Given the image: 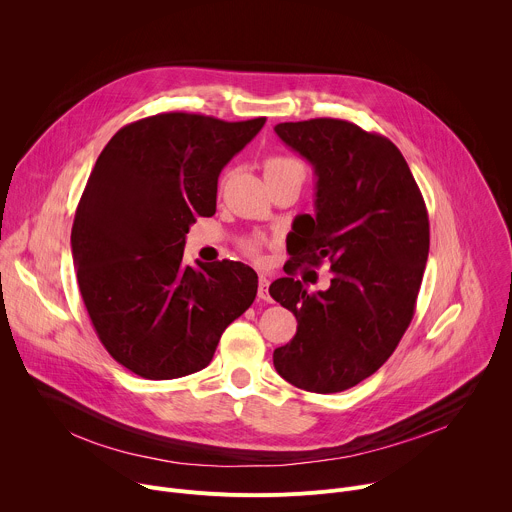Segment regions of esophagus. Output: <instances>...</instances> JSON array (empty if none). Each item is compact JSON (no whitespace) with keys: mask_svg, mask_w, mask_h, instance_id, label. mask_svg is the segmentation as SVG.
<instances>
[{"mask_svg":"<svg viewBox=\"0 0 512 512\" xmlns=\"http://www.w3.org/2000/svg\"><path fill=\"white\" fill-rule=\"evenodd\" d=\"M257 296L261 298V300H271L269 298V277L267 275H259V287H257Z\"/></svg>","mask_w":512,"mask_h":512,"instance_id":"34e87169","label":"esophagus"}]
</instances>
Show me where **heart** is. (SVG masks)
I'll list each match as a JSON object with an SVG mask.
<instances>
[{
	"label": "heart",
	"instance_id": "heart-1",
	"mask_svg": "<svg viewBox=\"0 0 512 512\" xmlns=\"http://www.w3.org/2000/svg\"><path fill=\"white\" fill-rule=\"evenodd\" d=\"M287 170H302L304 172V166L300 160L296 158H287V156H271L267 158L265 162V178H271V176H277V174H283ZM261 247H263V241L261 239H245L243 241V249L257 257L261 253Z\"/></svg>",
	"mask_w": 512,
	"mask_h": 512
}]
</instances>
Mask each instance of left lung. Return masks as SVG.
<instances>
[{"mask_svg": "<svg viewBox=\"0 0 512 512\" xmlns=\"http://www.w3.org/2000/svg\"><path fill=\"white\" fill-rule=\"evenodd\" d=\"M275 133L316 174V216L291 233L294 265L330 263V287L316 294L281 277L269 294L298 320L275 348V371L294 387L340 393L377 373L415 314L429 253V218L419 186L379 133L342 119L279 123Z\"/></svg>", "mask_w": 512, "mask_h": 512, "instance_id": "1", "label": "left lung"}]
</instances>
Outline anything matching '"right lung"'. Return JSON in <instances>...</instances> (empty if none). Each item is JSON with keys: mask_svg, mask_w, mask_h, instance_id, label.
<instances>
[{"mask_svg": "<svg viewBox=\"0 0 512 512\" xmlns=\"http://www.w3.org/2000/svg\"><path fill=\"white\" fill-rule=\"evenodd\" d=\"M263 125L160 113L121 127L97 158L72 223V261L99 340L131 373L168 381L202 371L253 304L251 267L194 269L182 257L190 225L216 210L218 174Z\"/></svg>", "mask_w": 512, "mask_h": 512, "instance_id": "obj_1", "label": "right lung"}]
</instances>
